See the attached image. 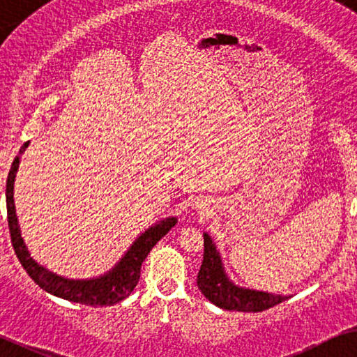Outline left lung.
<instances>
[{"label":"left lung","instance_id":"obj_1","mask_svg":"<svg viewBox=\"0 0 357 357\" xmlns=\"http://www.w3.org/2000/svg\"><path fill=\"white\" fill-rule=\"evenodd\" d=\"M197 287L213 305L236 312H263L289 298L236 286L227 275L222 256L208 234H204V259L197 274Z\"/></svg>","mask_w":357,"mask_h":357}]
</instances>
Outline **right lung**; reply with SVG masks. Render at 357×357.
Here are the masks:
<instances>
[{
  "instance_id": "obj_1",
  "label": "right lung",
  "mask_w": 357,
  "mask_h": 357,
  "mask_svg": "<svg viewBox=\"0 0 357 357\" xmlns=\"http://www.w3.org/2000/svg\"><path fill=\"white\" fill-rule=\"evenodd\" d=\"M29 146V142H26L19 150V155L14 158L11 169H9L8 181H6V208H8V225L9 234H11V243L13 248L16 251V256L26 273L31 275L40 289L45 292L52 294V296L65 298L68 302L83 303V305H114L129 297L132 291H134L137 282L140 279V268L144 263L146 255L150 250L168 234L176 223L178 218L168 217L163 220L156 222L155 225L146 228L144 234H140L126 255L119 259V263L114 266L111 271L106 274L99 275V278L93 279H68L63 275H59L52 273L44 266L37 263L32 258L29 250H27L24 238L21 235V227H19L17 215H16V206H14V179H16V173L19 168V161H21V155L24 150Z\"/></svg>"
}]
</instances>
